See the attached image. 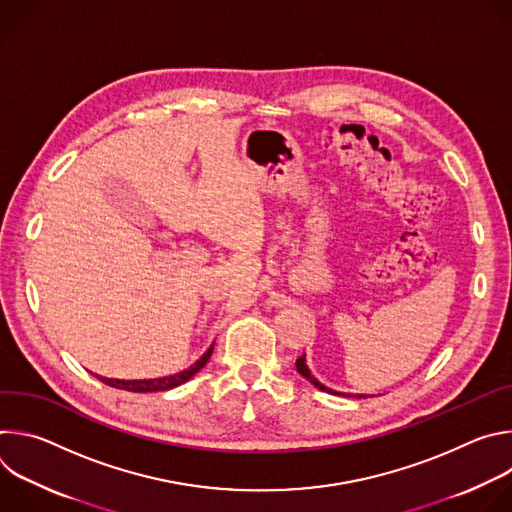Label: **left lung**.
<instances>
[{
	"instance_id": "1",
	"label": "left lung",
	"mask_w": 512,
	"mask_h": 512,
	"mask_svg": "<svg viewBox=\"0 0 512 512\" xmlns=\"http://www.w3.org/2000/svg\"><path fill=\"white\" fill-rule=\"evenodd\" d=\"M296 367H298V373H300V375H302V377H306V379H308V381H310V383H312V385H314V387H318V389H322V391H326V393H334V391H332V389H328V387H324V385H322V383H318V381H316V379H314V377H312V375H310V371H308V367H306V356H304V354H302V356H300V358H298V360H296ZM358 397H360V399H362V397H364V395H358Z\"/></svg>"
}]
</instances>
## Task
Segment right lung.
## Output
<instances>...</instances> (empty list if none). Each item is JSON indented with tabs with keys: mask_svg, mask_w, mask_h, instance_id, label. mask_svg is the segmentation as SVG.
<instances>
[{
	"mask_svg": "<svg viewBox=\"0 0 512 512\" xmlns=\"http://www.w3.org/2000/svg\"><path fill=\"white\" fill-rule=\"evenodd\" d=\"M214 350V344L192 364L190 369L178 373V375H170V377H162V379H143V381H121V379H107V377H99L105 385L115 387V389H123V391H133V393H156V391H168L174 389L182 383H186L188 379H192L204 364L208 362L210 354Z\"/></svg>",
	"mask_w": 512,
	"mask_h": 512,
	"instance_id": "1",
	"label": "right lung"
}]
</instances>
